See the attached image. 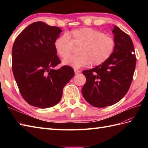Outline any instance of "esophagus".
I'll list each match as a JSON object with an SVG mask.
<instances>
[{"instance_id": "esophagus-1", "label": "esophagus", "mask_w": 148, "mask_h": 148, "mask_svg": "<svg viewBox=\"0 0 148 148\" xmlns=\"http://www.w3.org/2000/svg\"><path fill=\"white\" fill-rule=\"evenodd\" d=\"M79 72H80V71L77 70V69H74V73H75V74H77L78 73H79Z\"/></svg>"}]
</instances>
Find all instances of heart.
Segmentation results:
<instances>
[{"label": "heart", "instance_id": "b5f03b06", "mask_svg": "<svg viewBox=\"0 0 148 148\" xmlns=\"http://www.w3.org/2000/svg\"><path fill=\"white\" fill-rule=\"evenodd\" d=\"M79 47V56L68 58L73 46ZM116 46L112 37L92 28H81L62 35L55 41V48L60 57L66 58L63 64L79 69L91 64H102L112 56Z\"/></svg>", "mask_w": 148, "mask_h": 148}]
</instances>
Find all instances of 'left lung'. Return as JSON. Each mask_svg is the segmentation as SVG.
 Returning a JSON list of instances; mask_svg holds the SVG:
<instances>
[{"label":"left lung","mask_w":148,"mask_h":148,"mask_svg":"<svg viewBox=\"0 0 148 148\" xmlns=\"http://www.w3.org/2000/svg\"><path fill=\"white\" fill-rule=\"evenodd\" d=\"M112 32L116 44L112 56L102 64L83 71L86 79L83 96L96 108L112 106L123 99L130 88L136 69V56L130 37L115 25Z\"/></svg>","instance_id":"1"}]
</instances>
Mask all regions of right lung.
<instances>
[{
	"label": "right lung",
	"mask_w": 148,
	"mask_h": 148,
	"mask_svg": "<svg viewBox=\"0 0 148 148\" xmlns=\"http://www.w3.org/2000/svg\"><path fill=\"white\" fill-rule=\"evenodd\" d=\"M62 30L37 21L27 27L15 39L12 49V69L23 99L45 109L57 104L63 88L74 76L68 65L53 68L61 62L55 48Z\"/></svg>",
	"instance_id": "1"
}]
</instances>
